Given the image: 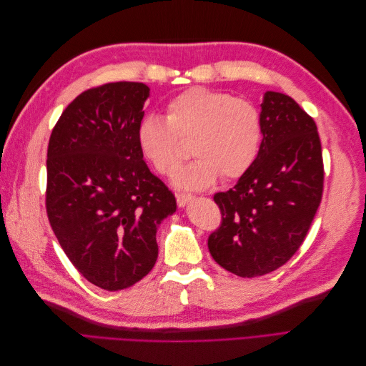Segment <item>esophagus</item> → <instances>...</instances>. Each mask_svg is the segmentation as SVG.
Wrapping results in <instances>:
<instances>
[{"instance_id":"1","label":"esophagus","mask_w":366,"mask_h":366,"mask_svg":"<svg viewBox=\"0 0 366 366\" xmlns=\"http://www.w3.org/2000/svg\"><path fill=\"white\" fill-rule=\"evenodd\" d=\"M175 197H177V204H179L180 207H184L187 203L192 200V195L191 194L179 192V194H175Z\"/></svg>"}]
</instances>
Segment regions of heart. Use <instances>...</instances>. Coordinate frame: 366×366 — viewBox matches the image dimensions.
I'll use <instances>...</instances> for the list:
<instances>
[{
	"label": "heart",
	"instance_id": "heart-1",
	"mask_svg": "<svg viewBox=\"0 0 366 366\" xmlns=\"http://www.w3.org/2000/svg\"><path fill=\"white\" fill-rule=\"evenodd\" d=\"M137 147L154 169L171 175L186 156L182 140H191L197 157L174 175L180 189L202 191L221 175L235 180L258 157L262 120L258 108L224 92L194 86L166 105V116L148 114L136 132Z\"/></svg>",
	"mask_w": 366,
	"mask_h": 366
}]
</instances>
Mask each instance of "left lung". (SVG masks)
Segmentation results:
<instances>
[{
  "instance_id": "obj_1",
  "label": "left lung",
  "mask_w": 366,
  "mask_h": 366,
  "mask_svg": "<svg viewBox=\"0 0 366 366\" xmlns=\"http://www.w3.org/2000/svg\"><path fill=\"white\" fill-rule=\"evenodd\" d=\"M262 142L252 168L214 200L223 221L207 247L241 278L280 269L297 252L322 200V148L315 120L290 96L265 92Z\"/></svg>"
}]
</instances>
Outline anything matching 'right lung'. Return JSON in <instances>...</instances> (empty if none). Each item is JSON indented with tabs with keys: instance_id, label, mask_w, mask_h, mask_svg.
Instances as JSON below:
<instances>
[{
	"instance_id": "obj_1",
	"label": "right lung",
	"mask_w": 366,
	"mask_h": 366,
	"mask_svg": "<svg viewBox=\"0 0 366 366\" xmlns=\"http://www.w3.org/2000/svg\"><path fill=\"white\" fill-rule=\"evenodd\" d=\"M148 97L142 82L90 88L64 109L49 142L50 226L77 272L108 292L152 270L157 227L177 209L137 147Z\"/></svg>"
}]
</instances>
